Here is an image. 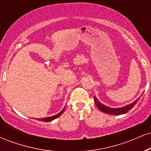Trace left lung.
<instances>
[{
    "instance_id": "8db88e82",
    "label": "left lung",
    "mask_w": 151,
    "mask_h": 151,
    "mask_svg": "<svg viewBox=\"0 0 151 151\" xmlns=\"http://www.w3.org/2000/svg\"><path fill=\"white\" fill-rule=\"evenodd\" d=\"M142 94H143V93H142ZM142 94L141 95V96H142ZM140 98L141 97L138 98L136 100H135L134 101L132 102V103L130 104L126 105L125 106L121 107V108H111V107L107 106L101 104L95 96H94V102L95 104H96V106L98 107V109H99L101 111L104 112V113L111 114V115H121V114H124L127 113L129 111L131 110V109L136 104V103L138 101V100L140 99Z\"/></svg>"
}]
</instances>
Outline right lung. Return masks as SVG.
Segmentation results:
<instances>
[{
	"instance_id": "1",
	"label": "right lung",
	"mask_w": 151,
	"mask_h": 151,
	"mask_svg": "<svg viewBox=\"0 0 151 151\" xmlns=\"http://www.w3.org/2000/svg\"><path fill=\"white\" fill-rule=\"evenodd\" d=\"M65 107L60 112V113H58V114H56V115L55 116H50V117H46V118H42V119H37L38 121H44V122H49V121H52L53 120H55V119H57V118H58L59 116H60L62 115V113H63L64 111H65Z\"/></svg>"
}]
</instances>
